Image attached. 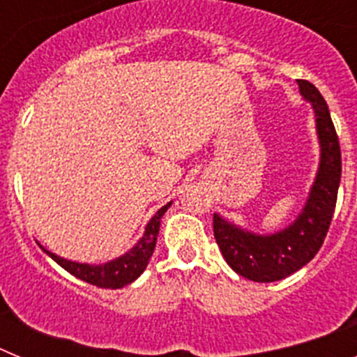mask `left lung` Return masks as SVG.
<instances>
[{
    "mask_svg": "<svg viewBox=\"0 0 357 357\" xmlns=\"http://www.w3.org/2000/svg\"><path fill=\"white\" fill-rule=\"evenodd\" d=\"M296 84L301 96L311 103L320 146L317 175L301 213L272 234H257L214 213V238L222 255L238 275L254 282L286 279L313 259L326 239L336 207L342 151L329 107L311 82L296 80Z\"/></svg>",
    "mask_w": 357,
    "mask_h": 357,
    "instance_id": "8db88e82",
    "label": "left lung"
}]
</instances>
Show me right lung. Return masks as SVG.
<instances>
[{
    "label": "right lung",
    "mask_w": 357,
    "mask_h": 357,
    "mask_svg": "<svg viewBox=\"0 0 357 357\" xmlns=\"http://www.w3.org/2000/svg\"><path fill=\"white\" fill-rule=\"evenodd\" d=\"M172 204L173 202H168L166 206L160 207V209L150 218V222L144 227L143 236L137 239V243H135L130 250L118 255L114 259L107 261V263H78V261L66 259V257L53 254L48 248H44L40 243L39 245L44 250V254H48L56 264H61L66 272H69L71 275L77 277V279L85 280V282H89V284L98 286V288H123V286L134 282V280L146 270L151 254L155 250L157 236H159L160 229V220H162L164 213L172 207Z\"/></svg>",
    "instance_id": "obj_1"
}]
</instances>
